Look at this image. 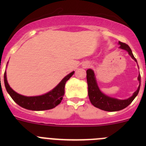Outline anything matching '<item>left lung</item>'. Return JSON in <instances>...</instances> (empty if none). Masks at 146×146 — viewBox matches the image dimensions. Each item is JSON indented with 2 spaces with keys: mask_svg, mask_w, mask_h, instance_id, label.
<instances>
[{
  "mask_svg": "<svg viewBox=\"0 0 146 146\" xmlns=\"http://www.w3.org/2000/svg\"><path fill=\"white\" fill-rule=\"evenodd\" d=\"M119 43L120 44V48L127 51L129 55L131 56V58L136 62H137L136 59L133 56V54H132L131 49L130 48V47L125 43H123V42H119ZM86 73L87 82H88V96H89L90 100V102L92 103V105H94L97 108L100 109L102 110H104V111H116L123 110L133 102V100L135 99V98L138 94V92H139L140 86H141L140 85L137 90L129 99L121 100L110 98V97L104 95L100 90L99 88L97 85L93 70H91V69H88ZM138 79L141 82V76L140 75L138 76Z\"/></svg>",
  "mask_w": 146,
  "mask_h": 146,
  "instance_id": "obj_1",
  "label": "left lung"
}]
</instances>
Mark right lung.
Returning a JSON list of instances; mask_svg holds the SVG:
<instances>
[{
    "label": "right lung",
    "mask_w": 146,
    "mask_h": 146,
    "mask_svg": "<svg viewBox=\"0 0 146 146\" xmlns=\"http://www.w3.org/2000/svg\"><path fill=\"white\" fill-rule=\"evenodd\" d=\"M74 71L70 73L61 80V82L54 89L45 95L36 97H25L15 92L8 85L7 81L6 73H4V82L7 92L9 93L12 99L18 105L25 109L34 111L51 110L56 107L62 101L64 95L65 84L73 75Z\"/></svg>",
    "instance_id": "obj_1"
}]
</instances>
